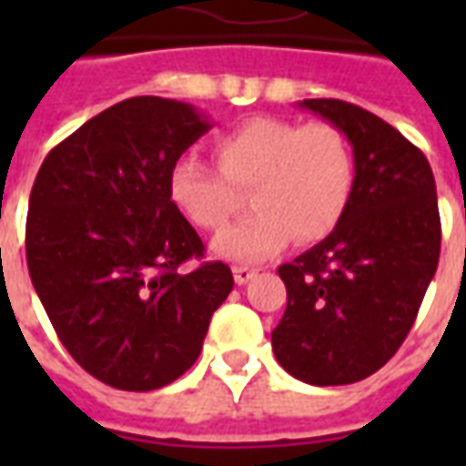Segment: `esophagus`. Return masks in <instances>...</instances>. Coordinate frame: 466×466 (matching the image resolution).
I'll list each match as a JSON object with an SVG mask.
<instances>
[{
    "mask_svg": "<svg viewBox=\"0 0 466 466\" xmlns=\"http://www.w3.org/2000/svg\"><path fill=\"white\" fill-rule=\"evenodd\" d=\"M232 272H234V282L237 284H247L249 279L257 277V269H254V267H244V264H237Z\"/></svg>",
    "mask_w": 466,
    "mask_h": 466,
    "instance_id": "esophagus-1",
    "label": "esophagus"
}]
</instances>
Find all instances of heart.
<instances>
[{
  "label": "heart",
  "mask_w": 466,
  "mask_h": 466,
  "mask_svg": "<svg viewBox=\"0 0 466 466\" xmlns=\"http://www.w3.org/2000/svg\"><path fill=\"white\" fill-rule=\"evenodd\" d=\"M217 168L182 157L167 177L169 202L187 222L217 232L249 189L252 217L214 239L217 257L259 262L292 237L317 244L337 232L357 187V159L347 134L329 122L252 116L214 137Z\"/></svg>",
  "instance_id": "1"
}]
</instances>
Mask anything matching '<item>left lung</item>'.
Returning <instances> with one entry per match:
<instances>
[{"mask_svg": "<svg viewBox=\"0 0 466 466\" xmlns=\"http://www.w3.org/2000/svg\"><path fill=\"white\" fill-rule=\"evenodd\" d=\"M299 106L347 134L357 187L337 232L279 267L287 309L272 350L297 380L337 387L374 374L407 339L440 262V207L427 157L391 124L342 99Z\"/></svg>", "mask_w": 466, "mask_h": 466, "instance_id": "obj_1", "label": "left lung"}]
</instances>
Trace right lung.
Masks as SVG:
<instances>
[{
	"label": "right lung",
	"instance_id": "obj_1",
	"mask_svg": "<svg viewBox=\"0 0 466 466\" xmlns=\"http://www.w3.org/2000/svg\"><path fill=\"white\" fill-rule=\"evenodd\" d=\"M212 124L192 105L132 96L46 154L29 194L26 267L59 342L92 377L152 391L192 367L234 287L169 202L172 164Z\"/></svg>",
	"mask_w": 466,
	"mask_h": 466
}]
</instances>
